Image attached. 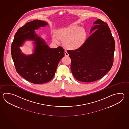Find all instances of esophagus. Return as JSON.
Masks as SVG:
<instances>
[{
	"label": "esophagus",
	"mask_w": 129,
	"mask_h": 129,
	"mask_svg": "<svg viewBox=\"0 0 129 129\" xmlns=\"http://www.w3.org/2000/svg\"><path fill=\"white\" fill-rule=\"evenodd\" d=\"M64 53H65V56H69V54H68V52H67V51L66 50L65 51Z\"/></svg>",
	"instance_id": "esophagus-1"
}]
</instances>
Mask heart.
<instances>
[{
	"instance_id": "heart-1",
	"label": "heart",
	"mask_w": 129,
	"mask_h": 129,
	"mask_svg": "<svg viewBox=\"0 0 129 129\" xmlns=\"http://www.w3.org/2000/svg\"><path fill=\"white\" fill-rule=\"evenodd\" d=\"M56 35L58 39L64 41V46L66 48L72 50L80 47L86 39L85 30L77 25L59 29L56 32ZM53 40L57 41L55 38Z\"/></svg>"
}]
</instances>
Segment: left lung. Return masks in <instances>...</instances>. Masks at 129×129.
<instances>
[{
  "mask_svg": "<svg viewBox=\"0 0 129 129\" xmlns=\"http://www.w3.org/2000/svg\"><path fill=\"white\" fill-rule=\"evenodd\" d=\"M83 45L75 50H68L71 69L74 78L83 82H92L103 78L112 68L115 42L108 25L100 19L94 22Z\"/></svg>",
  "mask_w": 129,
  "mask_h": 129,
  "instance_id": "8db88e82",
  "label": "left lung"
}]
</instances>
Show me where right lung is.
Listing matches in <instances>:
<instances>
[{
    "instance_id": "obj_1",
    "label": "right lung",
    "mask_w": 129,
    "mask_h": 129,
    "mask_svg": "<svg viewBox=\"0 0 129 129\" xmlns=\"http://www.w3.org/2000/svg\"><path fill=\"white\" fill-rule=\"evenodd\" d=\"M47 23L36 20L28 22L18 29L11 47V53L17 73L35 84L48 82L53 78L59 61L64 56L61 46L50 48L43 41L37 37L35 29L45 26ZM34 39L36 44L34 53L25 56L19 48L24 39Z\"/></svg>"
}]
</instances>
